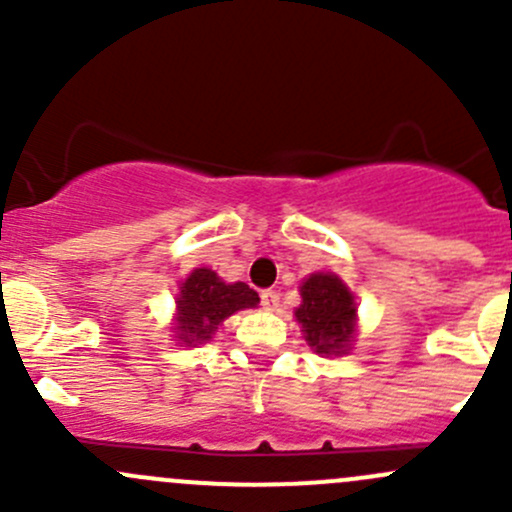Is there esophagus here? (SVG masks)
<instances>
[{"label": "esophagus", "instance_id": "34e87169", "mask_svg": "<svg viewBox=\"0 0 512 512\" xmlns=\"http://www.w3.org/2000/svg\"><path fill=\"white\" fill-rule=\"evenodd\" d=\"M262 299V307L267 309V312H275L277 307H280V294L275 292V289H265V292L260 294Z\"/></svg>", "mask_w": 512, "mask_h": 512}]
</instances>
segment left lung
<instances>
[{
    "mask_svg": "<svg viewBox=\"0 0 512 512\" xmlns=\"http://www.w3.org/2000/svg\"><path fill=\"white\" fill-rule=\"evenodd\" d=\"M299 294L302 304L294 317L309 347L322 356L347 354L356 332V304L349 287L332 272H317L302 282Z\"/></svg>",
    "mask_w": 512,
    "mask_h": 512,
    "instance_id": "1",
    "label": "left lung"
}]
</instances>
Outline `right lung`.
Masks as SVG:
<instances>
[{"label":"right lung","mask_w":512,"mask_h":512,"mask_svg":"<svg viewBox=\"0 0 512 512\" xmlns=\"http://www.w3.org/2000/svg\"><path fill=\"white\" fill-rule=\"evenodd\" d=\"M257 302H260V297L245 282L227 285L220 280L218 272L198 267L180 285L178 302H175L178 304L175 342L185 344V347L210 342L230 314L257 307Z\"/></svg>","instance_id":"obj_1"}]
</instances>
